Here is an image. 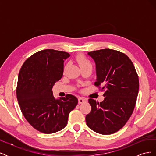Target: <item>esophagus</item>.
Wrapping results in <instances>:
<instances>
[{"label":"esophagus","mask_w":156,"mask_h":156,"mask_svg":"<svg viewBox=\"0 0 156 156\" xmlns=\"http://www.w3.org/2000/svg\"><path fill=\"white\" fill-rule=\"evenodd\" d=\"M78 101H79V103H83L84 102L87 101V99L86 98H84L79 97L78 98Z\"/></svg>","instance_id":"obj_1"}]
</instances>
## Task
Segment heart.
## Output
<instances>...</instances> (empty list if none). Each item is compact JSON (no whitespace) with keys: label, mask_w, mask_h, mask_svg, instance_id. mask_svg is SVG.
<instances>
[{"label":"heart","mask_w":156,"mask_h":156,"mask_svg":"<svg viewBox=\"0 0 156 156\" xmlns=\"http://www.w3.org/2000/svg\"><path fill=\"white\" fill-rule=\"evenodd\" d=\"M76 60L77 61V62L79 64L80 66L81 67H83V66H87V65L92 66V62L83 55H77L76 56Z\"/></svg>","instance_id":"1"}]
</instances>
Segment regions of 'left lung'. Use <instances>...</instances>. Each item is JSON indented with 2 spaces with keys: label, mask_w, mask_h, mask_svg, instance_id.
Returning <instances> with one entry per match:
<instances>
[{
  "label": "left lung",
  "mask_w": 156,
  "mask_h": 156,
  "mask_svg": "<svg viewBox=\"0 0 156 156\" xmlns=\"http://www.w3.org/2000/svg\"><path fill=\"white\" fill-rule=\"evenodd\" d=\"M88 55L96 65L94 85L105 91L102 102L88 100L92 108L86 116L87 124L96 133L112 134L123 127L133 113L139 92L138 75L130 58L120 51L103 49Z\"/></svg>",
  "instance_id": "1"
}]
</instances>
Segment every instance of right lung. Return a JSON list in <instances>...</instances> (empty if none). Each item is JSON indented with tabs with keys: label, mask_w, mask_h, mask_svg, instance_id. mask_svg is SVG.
Instances as JSON below:
<instances>
[{
	"label": "right lung",
	"mask_w": 156,
	"mask_h": 156,
	"mask_svg": "<svg viewBox=\"0 0 156 156\" xmlns=\"http://www.w3.org/2000/svg\"><path fill=\"white\" fill-rule=\"evenodd\" d=\"M66 52L45 49L33 54L23 63L18 75L16 94L28 122L44 133H53L68 124L69 112L78 103L71 94L56 100L52 88L62 78Z\"/></svg>",
	"instance_id": "add662e5"
}]
</instances>
